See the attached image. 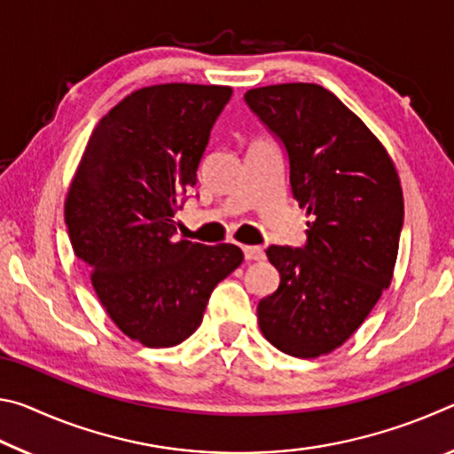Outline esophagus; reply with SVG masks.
Masks as SVG:
<instances>
[{"instance_id": "34e87169", "label": "esophagus", "mask_w": 454, "mask_h": 454, "mask_svg": "<svg viewBox=\"0 0 454 454\" xmlns=\"http://www.w3.org/2000/svg\"><path fill=\"white\" fill-rule=\"evenodd\" d=\"M242 250L246 260H260L264 256V250L260 246H242Z\"/></svg>"}]
</instances>
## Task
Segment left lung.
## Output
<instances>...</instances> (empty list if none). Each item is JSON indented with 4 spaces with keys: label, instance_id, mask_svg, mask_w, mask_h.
I'll use <instances>...</instances> for the list:
<instances>
[{
    "label": "left lung",
    "instance_id": "1",
    "mask_svg": "<svg viewBox=\"0 0 454 454\" xmlns=\"http://www.w3.org/2000/svg\"><path fill=\"white\" fill-rule=\"evenodd\" d=\"M244 102L286 152L292 196L312 216L302 248L266 250L280 284L258 302L260 330L290 356L328 355L393 278L401 180L363 120L317 83L256 88Z\"/></svg>",
    "mask_w": 454,
    "mask_h": 454
}]
</instances>
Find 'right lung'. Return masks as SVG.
<instances>
[{"label": "right lung", "mask_w": 454, "mask_h": 454, "mask_svg": "<svg viewBox=\"0 0 454 454\" xmlns=\"http://www.w3.org/2000/svg\"><path fill=\"white\" fill-rule=\"evenodd\" d=\"M230 98L196 83L134 91L99 120L67 192L74 254L110 318L144 347L194 334L212 290L244 260L234 244L180 240L174 222Z\"/></svg>", "instance_id": "right-lung-1"}]
</instances>
